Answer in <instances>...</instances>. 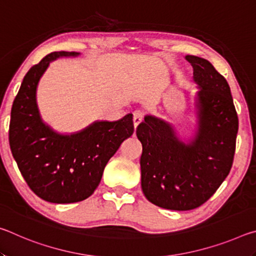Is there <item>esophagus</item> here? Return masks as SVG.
Instances as JSON below:
<instances>
[{
    "label": "esophagus",
    "mask_w": 256,
    "mask_h": 256,
    "mask_svg": "<svg viewBox=\"0 0 256 256\" xmlns=\"http://www.w3.org/2000/svg\"><path fill=\"white\" fill-rule=\"evenodd\" d=\"M142 120H144V114L140 110H136L133 112V124H134V128H138V125L140 124Z\"/></svg>",
    "instance_id": "esophagus-1"
}]
</instances>
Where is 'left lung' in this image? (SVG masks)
Listing matches in <instances>:
<instances>
[{
    "label": "left lung",
    "mask_w": 256,
    "mask_h": 256,
    "mask_svg": "<svg viewBox=\"0 0 256 256\" xmlns=\"http://www.w3.org/2000/svg\"><path fill=\"white\" fill-rule=\"evenodd\" d=\"M193 66L198 128L188 144L170 123L146 115L136 128L142 144L141 186L160 208L186 211L214 196L232 170L238 118L226 79L204 58L186 55Z\"/></svg>",
    "instance_id": "obj_1"
}]
</instances>
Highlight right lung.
I'll return each mask as SVG.
<instances>
[{
  "instance_id": "obj_1",
  "label": "right lung",
  "mask_w": 256,
  "mask_h": 256,
  "mask_svg": "<svg viewBox=\"0 0 256 256\" xmlns=\"http://www.w3.org/2000/svg\"><path fill=\"white\" fill-rule=\"evenodd\" d=\"M76 52H53L30 68L11 110L8 142L21 175L32 192L52 203L86 200L100 183L105 166L133 134L132 114L94 122L64 136L42 122L36 102L38 82L50 62Z\"/></svg>"
}]
</instances>
